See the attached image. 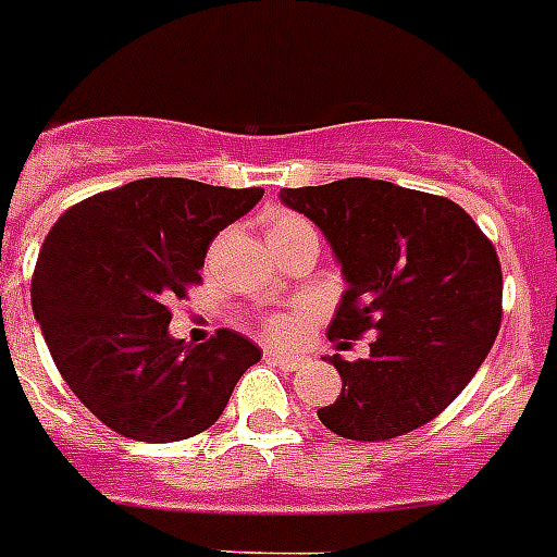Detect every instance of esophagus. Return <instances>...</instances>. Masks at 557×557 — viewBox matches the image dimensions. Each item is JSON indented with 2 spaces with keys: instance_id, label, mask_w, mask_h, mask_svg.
<instances>
[{
  "instance_id": "34e87169",
  "label": "esophagus",
  "mask_w": 557,
  "mask_h": 557,
  "mask_svg": "<svg viewBox=\"0 0 557 557\" xmlns=\"http://www.w3.org/2000/svg\"><path fill=\"white\" fill-rule=\"evenodd\" d=\"M265 361H271V364L283 367V370H297V367L304 364V358L300 356H292V352H265Z\"/></svg>"
}]
</instances>
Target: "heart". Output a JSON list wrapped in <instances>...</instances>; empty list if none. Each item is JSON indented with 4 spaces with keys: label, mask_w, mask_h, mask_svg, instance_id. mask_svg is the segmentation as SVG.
<instances>
[{
    "label": "heart",
    "mask_w": 557,
    "mask_h": 557,
    "mask_svg": "<svg viewBox=\"0 0 557 557\" xmlns=\"http://www.w3.org/2000/svg\"><path fill=\"white\" fill-rule=\"evenodd\" d=\"M300 225H306V222L300 216H295V213H274V216L269 219V239L271 236L288 234V231H295V227ZM292 330H295V321L286 318V314L271 318V321H265V326H262V332L271 335V338H286V335H292Z\"/></svg>",
    "instance_id": "obj_1"
}]
</instances>
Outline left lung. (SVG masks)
I'll return each instance as SVG.
<instances>
[{"label": "left lung", "mask_w": 557, "mask_h": 557, "mask_svg": "<svg viewBox=\"0 0 557 557\" xmlns=\"http://www.w3.org/2000/svg\"><path fill=\"white\" fill-rule=\"evenodd\" d=\"M280 201L321 227L347 280L330 338L372 332L370 356L347 361L341 396L318 410L344 440L379 442L422 428L474 379L500 330L503 274L488 236L457 201L341 178L283 187Z\"/></svg>", "instance_id": "1"}]
</instances>
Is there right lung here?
Wrapping results in <instances>:
<instances>
[{
    "label": "right lung",
    "mask_w": 557,
    "mask_h": 557,
    "mask_svg": "<svg viewBox=\"0 0 557 557\" xmlns=\"http://www.w3.org/2000/svg\"><path fill=\"white\" fill-rule=\"evenodd\" d=\"M262 187L141 178L57 219L39 248L30 306L72 393L121 436L178 442L208 431L260 347L219 330L208 344L170 335V300L199 283L213 236Z\"/></svg>",
    "instance_id": "right-lung-1"
}]
</instances>
